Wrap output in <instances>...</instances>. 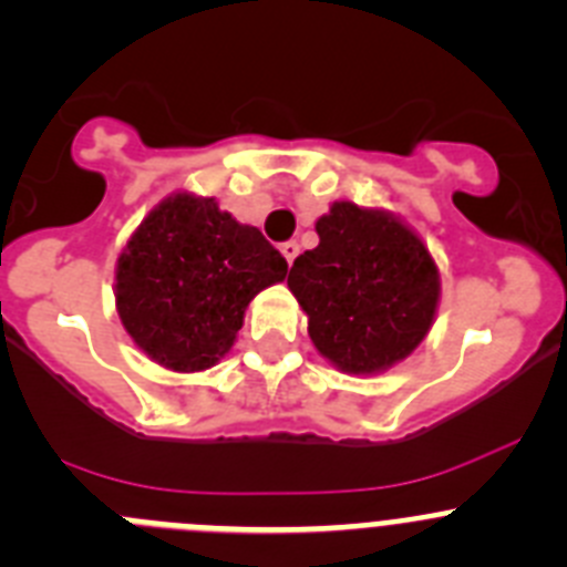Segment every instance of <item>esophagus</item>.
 <instances>
[{
  "label": "esophagus",
  "mask_w": 567,
  "mask_h": 567,
  "mask_svg": "<svg viewBox=\"0 0 567 567\" xmlns=\"http://www.w3.org/2000/svg\"><path fill=\"white\" fill-rule=\"evenodd\" d=\"M279 251H282V257L288 259V266L296 259V254H299V243L296 240H285L282 246H279Z\"/></svg>",
  "instance_id": "1"
}]
</instances>
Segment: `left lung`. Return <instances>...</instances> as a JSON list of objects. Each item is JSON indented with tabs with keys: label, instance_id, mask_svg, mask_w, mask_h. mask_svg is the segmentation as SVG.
<instances>
[{
	"label": "left lung",
	"instance_id": "1",
	"mask_svg": "<svg viewBox=\"0 0 567 567\" xmlns=\"http://www.w3.org/2000/svg\"><path fill=\"white\" fill-rule=\"evenodd\" d=\"M319 246L299 254L288 288L319 355L343 374H380L425 341L442 279L425 240L383 206L332 200Z\"/></svg>",
	"mask_w": 567,
	"mask_h": 567
}]
</instances>
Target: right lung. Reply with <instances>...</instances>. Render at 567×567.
Returning a JSON list of instances; mask_svg holds the SVG:
<instances>
[{
    "mask_svg": "<svg viewBox=\"0 0 567 567\" xmlns=\"http://www.w3.org/2000/svg\"><path fill=\"white\" fill-rule=\"evenodd\" d=\"M288 262L215 198L176 189L147 212L116 257L114 301L131 341L158 367L204 372L235 347L259 290Z\"/></svg>",
    "mask_w": 567,
    "mask_h": 567,
    "instance_id": "add662e5",
    "label": "right lung"
}]
</instances>
